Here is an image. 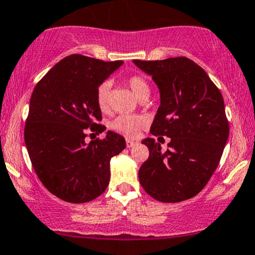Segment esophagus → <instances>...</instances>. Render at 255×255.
<instances>
[{"label": "esophagus", "mask_w": 255, "mask_h": 255, "mask_svg": "<svg viewBox=\"0 0 255 255\" xmlns=\"http://www.w3.org/2000/svg\"><path fill=\"white\" fill-rule=\"evenodd\" d=\"M135 141H133V140H129V138H127V140H126V146H127L128 148H131L133 146H135Z\"/></svg>", "instance_id": "obj_1"}]
</instances>
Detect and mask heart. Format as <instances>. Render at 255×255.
<instances>
[{
  "label": "heart",
  "mask_w": 255,
  "mask_h": 255,
  "mask_svg": "<svg viewBox=\"0 0 255 255\" xmlns=\"http://www.w3.org/2000/svg\"><path fill=\"white\" fill-rule=\"evenodd\" d=\"M125 83L131 89L134 95L138 100L148 98L150 93L149 83L143 76L130 75L125 79ZM95 101L100 111L102 113L108 112L109 109V82L105 81L100 83L95 92ZM148 124L147 119L142 115H119L111 121L109 128L115 133H119L128 138H135L140 135L141 130L146 128Z\"/></svg>",
  "instance_id": "heart-1"
}]
</instances>
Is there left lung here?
<instances>
[{"instance_id": "8db88e82", "label": "left lung", "mask_w": 255, "mask_h": 255, "mask_svg": "<svg viewBox=\"0 0 255 255\" xmlns=\"http://www.w3.org/2000/svg\"><path fill=\"white\" fill-rule=\"evenodd\" d=\"M134 63L160 89L150 134L160 142L170 137L163 154L155 138L142 141L149 157L138 169V180L157 201H185L205 188L220 162L230 134L224 99L207 73L185 56Z\"/></svg>"}]
</instances>
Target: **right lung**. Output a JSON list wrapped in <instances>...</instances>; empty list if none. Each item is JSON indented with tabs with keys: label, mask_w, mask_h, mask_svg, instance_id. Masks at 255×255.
<instances>
[{
	"label": "right lung",
	"mask_w": 255,
	"mask_h": 255,
	"mask_svg": "<svg viewBox=\"0 0 255 255\" xmlns=\"http://www.w3.org/2000/svg\"><path fill=\"white\" fill-rule=\"evenodd\" d=\"M122 63L73 54L33 90L25 146L42 185L63 201L83 204L101 195L111 179L109 161L125 149V137L111 130L104 138L85 141L88 130H106L95 92Z\"/></svg>",
	"instance_id": "add662e5"
}]
</instances>
